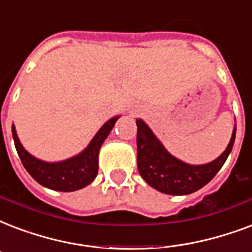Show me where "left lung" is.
<instances>
[{
    "label": "left lung",
    "mask_w": 252,
    "mask_h": 252,
    "mask_svg": "<svg viewBox=\"0 0 252 252\" xmlns=\"http://www.w3.org/2000/svg\"><path fill=\"white\" fill-rule=\"evenodd\" d=\"M137 126V168L148 185L172 195L194 193L210 182L227 160L235 140V128L226 151L205 165H189L173 157L143 120Z\"/></svg>",
    "instance_id": "8db88e82"
}]
</instances>
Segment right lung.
Here are the masks:
<instances>
[{
    "label": "right lung",
    "instance_id": "1",
    "mask_svg": "<svg viewBox=\"0 0 252 252\" xmlns=\"http://www.w3.org/2000/svg\"><path fill=\"white\" fill-rule=\"evenodd\" d=\"M118 119L119 116L105 123L80 155L62 162H45L35 158L21 145L14 126H11V132L22 165L38 184L58 191H74L90 185L95 180L99 170L101 144L104 143Z\"/></svg>",
    "mask_w": 252,
    "mask_h": 252
}]
</instances>
